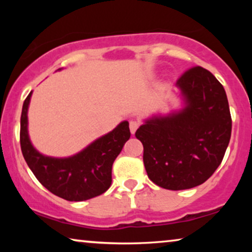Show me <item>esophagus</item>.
Returning a JSON list of instances; mask_svg holds the SVG:
<instances>
[{"label":"esophagus","instance_id":"34e87169","mask_svg":"<svg viewBox=\"0 0 252 252\" xmlns=\"http://www.w3.org/2000/svg\"><path fill=\"white\" fill-rule=\"evenodd\" d=\"M139 125L140 124L136 122V120H130L129 122V129H130V133L134 134L136 132V129L139 128Z\"/></svg>","mask_w":252,"mask_h":252}]
</instances>
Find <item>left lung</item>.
I'll return each mask as SVG.
<instances>
[{"label": "left lung", "mask_w": 252, "mask_h": 252, "mask_svg": "<svg viewBox=\"0 0 252 252\" xmlns=\"http://www.w3.org/2000/svg\"><path fill=\"white\" fill-rule=\"evenodd\" d=\"M185 108L154 117L137 128L143 163L154 184L170 190L205 182L225 156L232 117L222 85L202 66L185 71L177 80Z\"/></svg>", "instance_id": "8db88e82"}]
</instances>
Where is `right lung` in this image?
Instances as JSON below:
<instances>
[{
  "label": "right lung",
  "mask_w": 252,
  "mask_h": 252,
  "mask_svg": "<svg viewBox=\"0 0 252 252\" xmlns=\"http://www.w3.org/2000/svg\"><path fill=\"white\" fill-rule=\"evenodd\" d=\"M32 92L23 104L20 117V148L27 165L43 187L58 197L80 202L96 197L111 186L112 164L130 137L128 122L120 123L74 156H43L31 143L27 132V110Z\"/></svg>",
  "instance_id": "right-lung-1"
}]
</instances>
